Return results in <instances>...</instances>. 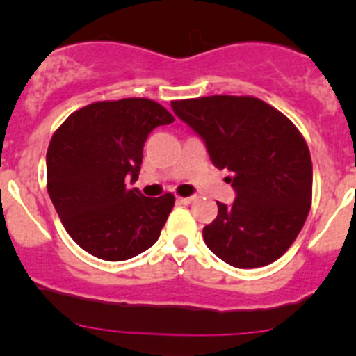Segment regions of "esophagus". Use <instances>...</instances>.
Returning <instances> with one entry per match:
<instances>
[{"label":"esophagus","instance_id":"obj_1","mask_svg":"<svg viewBox=\"0 0 356 356\" xmlns=\"http://www.w3.org/2000/svg\"><path fill=\"white\" fill-rule=\"evenodd\" d=\"M191 201H193V196H188V198H181V196H179V198H177L179 204H189Z\"/></svg>","mask_w":356,"mask_h":356}]
</instances>
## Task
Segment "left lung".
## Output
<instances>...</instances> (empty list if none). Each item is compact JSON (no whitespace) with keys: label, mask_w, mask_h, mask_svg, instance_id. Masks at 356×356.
I'll return each mask as SVG.
<instances>
[{"label":"left lung","mask_w":356,"mask_h":356,"mask_svg":"<svg viewBox=\"0 0 356 356\" xmlns=\"http://www.w3.org/2000/svg\"><path fill=\"white\" fill-rule=\"evenodd\" d=\"M172 110L207 146L211 163L227 168L232 204L203 227L211 253L238 268L272 264L288 251L312 203V158L293 122L251 96L172 102Z\"/></svg>","instance_id":"8db88e82"}]
</instances>
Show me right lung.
Returning <instances> with one entry per match:
<instances>
[{
    "mask_svg": "<svg viewBox=\"0 0 356 356\" xmlns=\"http://www.w3.org/2000/svg\"><path fill=\"white\" fill-rule=\"evenodd\" d=\"M174 117L156 102L125 98L74 111L49 141L48 193L70 238L89 254L122 261L152 248L174 207L146 198L139 177L149 132Z\"/></svg>",
    "mask_w": 356,
    "mask_h": 356,
    "instance_id": "right-lung-1",
    "label": "right lung"
}]
</instances>
